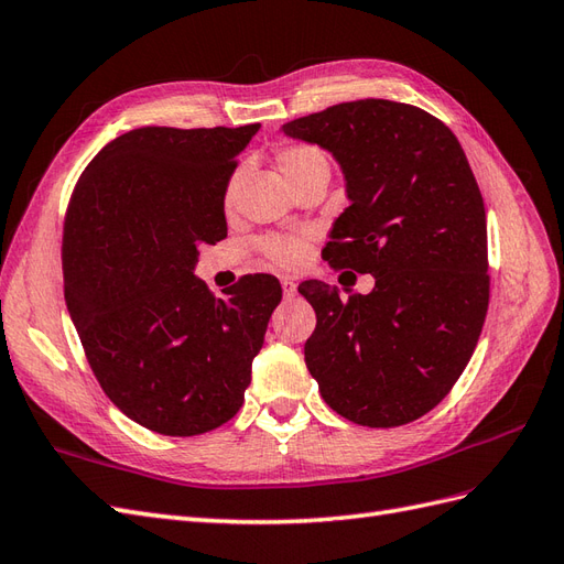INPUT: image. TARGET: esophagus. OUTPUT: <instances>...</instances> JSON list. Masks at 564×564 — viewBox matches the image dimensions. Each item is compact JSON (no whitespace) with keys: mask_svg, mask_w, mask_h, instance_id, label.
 <instances>
[{"mask_svg":"<svg viewBox=\"0 0 564 564\" xmlns=\"http://www.w3.org/2000/svg\"><path fill=\"white\" fill-rule=\"evenodd\" d=\"M297 293V283L293 279H283V297H293Z\"/></svg>","mask_w":564,"mask_h":564,"instance_id":"34e87169","label":"esophagus"}]
</instances>
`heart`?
I'll return each instance as SVG.
<instances>
[{"label":"heart","mask_w":564,"mask_h":564,"mask_svg":"<svg viewBox=\"0 0 564 564\" xmlns=\"http://www.w3.org/2000/svg\"><path fill=\"white\" fill-rule=\"evenodd\" d=\"M273 162H276V169L285 183L291 187H297L302 181H307L312 176H328V156L322 148H316L312 142H283L273 152ZM240 171L230 173V178L226 181L224 187V207L230 209L236 205L238 197V187H240ZM307 238L302 236H269L262 242V252L269 259L271 264H276L281 269H295L302 259L307 254Z\"/></svg>","instance_id":"heart-1"}]
</instances>
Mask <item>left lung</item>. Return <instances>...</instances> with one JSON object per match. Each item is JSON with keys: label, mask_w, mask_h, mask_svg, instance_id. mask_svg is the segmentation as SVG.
<instances>
[{"label": "left lung", "mask_w": 564, "mask_h": 564, "mask_svg": "<svg viewBox=\"0 0 564 564\" xmlns=\"http://www.w3.org/2000/svg\"><path fill=\"white\" fill-rule=\"evenodd\" d=\"M283 133L328 150L345 173L350 207L322 257L377 279L348 300L300 283L316 312L307 369L345 420H420L465 371L488 310L486 209L465 150L429 111L391 99L334 105Z\"/></svg>", "instance_id": "8db88e82"}]
</instances>
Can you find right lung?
I'll use <instances>...</instances> for the list:
<instances>
[{
	"mask_svg": "<svg viewBox=\"0 0 564 564\" xmlns=\"http://www.w3.org/2000/svg\"><path fill=\"white\" fill-rule=\"evenodd\" d=\"M259 131L144 126L105 144L70 195L64 297L107 398L162 436L236 416L281 283L242 276L216 297L199 245L226 238L224 187Z\"/></svg>",
	"mask_w": 564,
	"mask_h": 564,
	"instance_id": "obj_1",
	"label": "right lung"
}]
</instances>
